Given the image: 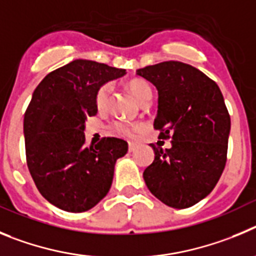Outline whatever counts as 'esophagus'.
<instances>
[{"label": "esophagus", "mask_w": 256, "mask_h": 256, "mask_svg": "<svg viewBox=\"0 0 256 256\" xmlns=\"http://www.w3.org/2000/svg\"><path fill=\"white\" fill-rule=\"evenodd\" d=\"M135 149H136V145L132 144V142H130V144H128V152H130V153H132V152H135Z\"/></svg>", "instance_id": "34e87169"}]
</instances>
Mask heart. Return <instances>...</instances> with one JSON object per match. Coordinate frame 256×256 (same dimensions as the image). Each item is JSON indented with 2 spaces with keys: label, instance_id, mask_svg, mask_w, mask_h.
I'll return each mask as SVG.
<instances>
[{
  "label": "heart",
  "instance_id": "b5f03b06",
  "mask_svg": "<svg viewBox=\"0 0 256 256\" xmlns=\"http://www.w3.org/2000/svg\"><path fill=\"white\" fill-rule=\"evenodd\" d=\"M128 90L132 93V96L136 98V100L139 103H142V100H145L148 96H152V89L149 86L148 82H142V80H131L128 84ZM112 86L111 84H102L100 88L96 89V96H94V103H96V107L102 111L107 107L108 100H110V94H111ZM114 132H116L117 135H121L124 138H134L138 132L142 130V124H128L125 121H114V122L110 125Z\"/></svg>",
  "mask_w": 256,
  "mask_h": 256
}]
</instances>
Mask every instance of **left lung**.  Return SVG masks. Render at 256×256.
<instances>
[{
	"instance_id": "left-lung-1",
	"label": "left lung",
	"mask_w": 256,
	"mask_h": 256,
	"mask_svg": "<svg viewBox=\"0 0 256 256\" xmlns=\"http://www.w3.org/2000/svg\"><path fill=\"white\" fill-rule=\"evenodd\" d=\"M158 90L154 128L172 146L154 149L142 177L166 206L185 209L212 192L227 162L231 118L216 82L194 66L164 61L136 71Z\"/></svg>"
}]
</instances>
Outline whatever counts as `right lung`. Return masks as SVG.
Listing matches in <instances>:
<instances>
[{
    "instance_id": "1",
    "label": "right lung",
    "mask_w": 256,
    "mask_h": 256,
    "mask_svg": "<svg viewBox=\"0 0 256 256\" xmlns=\"http://www.w3.org/2000/svg\"><path fill=\"white\" fill-rule=\"evenodd\" d=\"M124 68L75 60L50 72L34 90L24 114L26 164L39 192L57 208L80 213L96 206L112 185L114 163L128 142L102 138L85 145L88 117L96 116L94 96Z\"/></svg>"
}]
</instances>
